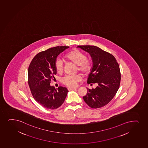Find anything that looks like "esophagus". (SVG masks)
I'll list each match as a JSON object with an SVG mask.
<instances>
[{"label": "esophagus", "mask_w": 148, "mask_h": 148, "mask_svg": "<svg viewBox=\"0 0 148 148\" xmlns=\"http://www.w3.org/2000/svg\"><path fill=\"white\" fill-rule=\"evenodd\" d=\"M76 88H68V90H76Z\"/></svg>", "instance_id": "34e87169"}]
</instances>
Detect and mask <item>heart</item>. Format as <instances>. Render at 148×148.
<instances>
[{"label":"heart","mask_w":148,"mask_h":148,"mask_svg":"<svg viewBox=\"0 0 148 148\" xmlns=\"http://www.w3.org/2000/svg\"><path fill=\"white\" fill-rule=\"evenodd\" d=\"M67 60L73 62L78 66V70L85 74H88L91 71L92 64L88 61L85 53L79 50H74L65 55ZM55 66L58 73H60L63 71V64L62 60L57 58L55 62ZM80 75H66L62 78V83L67 86L75 87L77 86L78 82L81 80Z\"/></svg>","instance_id":"1"}]
</instances>
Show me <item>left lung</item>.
<instances>
[{"label":"left lung","instance_id":"8db88e82","mask_svg":"<svg viewBox=\"0 0 148 148\" xmlns=\"http://www.w3.org/2000/svg\"><path fill=\"white\" fill-rule=\"evenodd\" d=\"M90 53L92 62L91 71L88 74L87 83H97L95 88H87L85 102L92 108H101L107 104L115 97L120 86V67L115 57L95 46H79Z\"/></svg>","mask_w":148,"mask_h":148}]
</instances>
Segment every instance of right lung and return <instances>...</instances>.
Returning a JSON list of instances; mask_svg holds the SVG:
<instances>
[{
    "instance_id": "1",
    "label": "right lung",
    "mask_w": 148,
    "mask_h": 148,
    "mask_svg": "<svg viewBox=\"0 0 148 148\" xmlns=\"http://www.w3.org/2000/svg\"><path fill=\"white\" fill-rule=\"evenodd\" d=\"M68 46H58L37 54L32 60L28 70V82L34 99L47 109H56L64 101L68 90L60 86L56 89L50 85L57 74L55 62L60 53Z\"/></svg>"
}]
</instances>
